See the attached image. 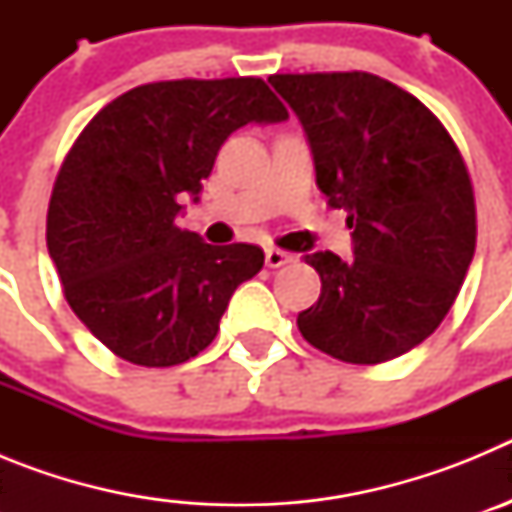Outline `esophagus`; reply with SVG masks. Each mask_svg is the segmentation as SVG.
I'll use <instances>...</instances> for the list:
<instances>
[{"label":"esophagus","mask_w":512,"mask_h":512,"mask_svg":"<svg viewBox=\"0 0 512 512\" xmlns=\"http://www.w3.org/2000/svg\"><path fill=\"white\" fill-rule=\"evenodd\" d=\"M292 261V256H289L287 251H279V248H266V266H271V269H279V266L289 264Z\"/></svg>","instance_id":"34e87169"}]
</instances>
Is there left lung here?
<instances>
[{"mask_svg":"<svg viewBox=\"0 0 512 512\" xmlns=\"http://www.w3.org/2000/svg\"><path fill=\"white\" fill-rule=\"evenodd\" d=\"M269 81L300 117L320 192L354 228V259L305 256L323 289L297 328L348 364L408 354L446 318L474 256V192L459 148L420 99L374 74Z\"/></svg>","mask_w":512,"mask_h":512,"instance_id":"left-lung-1","label":"left lung"}]
</instances>
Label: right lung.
<instances>
[{
  "label": "right lung",
  "mask_w": 512,
  "mask_h": 512,
  "mask_svg": "<svg viewBox=\"0 0 512 512\" xmlns=\"http://www.w3.org/2000/svg\"><path fill=\"white\" fill-rule=\"evenodd\" d=\"M289 112L256 76L143 84L94 115L58 171L45 241L76 318L112 354L174 366L217 336L264 251L176 225L230 133Z\"/></svg>",
  "instance_id": "right-lung-1"
}]
</instances>
